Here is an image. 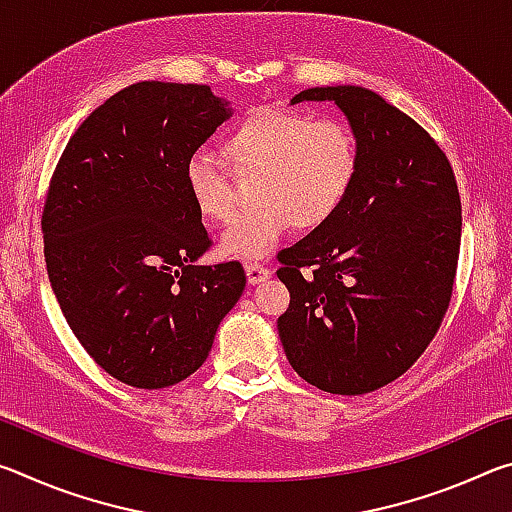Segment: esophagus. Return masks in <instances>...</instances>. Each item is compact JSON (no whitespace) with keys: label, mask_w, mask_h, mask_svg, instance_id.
Here are the masks:
<instances>
[{"label":"esophagus","mask_w":512,"mask_h":512,"mask_svg":"<svg viewBox=\"0 0 512 512\" xmlns=\"http://www.w3.org/2000/svg\"><path fill=\"white\" fill-rule=\"evenodd\" d=\"M244 268H246L248 284H259V282H264V280H268V277H271V268H266V266L257 264V262H246Z\"/></svg>","instance_id":"esophagus-1"}]
</instances>
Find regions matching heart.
<instances>
[{
  "mask_svg": "<svg viewBox=\"0 0 512 512\" xmlns=\"http://www.w3.org/2000/svg\"><path fill=\"white\" fill-rule=\"evenodd\" d=\"M228 155L237 169H259L253 210L237 214L221 235L230 257L262 259L293 225L316 228L350 194L357 178V140L339 119H311L298 110L264 106L228 135ZM185 185L196 210L225 221L235 207L228 164L207 146L185 162Z\"/></svg>",
  "mask_w": 512,
  "mask_h": 512,
  "instance_id": "heart-1",
  "label": "heart"
}]
</instances>
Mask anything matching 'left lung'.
<instances>
[{
    "mask_svg": "<svg viewBox=\"0 0 512 512\" xmlns=\"http://www.w3.org/2000/svg\"><path fill=\"white\" fill-rule=\"evenodd\" d=\"M334 101L357 140L350 194L325 223L284 248L291 293L277 332L291 368L334 395H363L404 375L452 300L461 196L447 155L402 110L359 85L291 99Z\"/></svg>",
    "mask_w": 512,
    "mask_h": 512,
    "instance_id": "left-lung-1",
    "label": "left lung"
}]
</instances>
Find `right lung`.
I'll use <instances>...</instances> for the list:
<instances>
[{
  "mask_svg": "<svg viewBox=\"0 0 512 512\" xmlns=\"http://www.w3.org/2000/svg\"><path fill=\"white\" fill-rule=\"evenodd\" d=\"M230 115L210 85H128L76 128L51 176V289L85 352L128 386L201 368L244 293L239 262L196 264L212 239L185 185L189 153Z\"/></svg>",
  "mask_w": 512,
  "mask_h": 512,
  "instance_id": "right-lung-1",
  "label": "right lung"
}]
</instances>
